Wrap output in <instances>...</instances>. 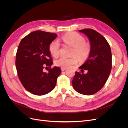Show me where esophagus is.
Returning <instances> with one entry per match:
<instances>
[{"mask_svg":"<svg viewBox=\"0 0 128 128\" xmlns=\"http://www.w3.org/2000/svg\"><path fill=\"white\" fill-rule=\"evenodd\" d=\"M66 69V68H61V71H64V70H65Z\"/></svg>","mask_w":128,"mask_h":128,"instance_id":"obj_1","label":"esophagus"}]
</instances>
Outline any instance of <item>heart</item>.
Wrapping results in <instances>:
<instances>
[{
	"label": "heart",
	"mask_w": 128,
	"mask_h": 128,
	"mask_svg": "<svg viewBox=\"0 0 128 128\" xmlns=\"http://www.w3.org/2000/svg\"><path fill=\"white\" fill-rule=\"evenodd\" d=\"M61 40L65 44L72 46L71 55L72 56L69 58L61 56L58 58L54 61L56 65L62 68H67L78 63V57L81 62L88 59L90 53L91 46L88 42H86L83 36L75 32H69L62 36ZM48 49L50 54L53 56H58L60 52L59 41L54 40L49 45Z\"/></svg>",
	"instance_id": "heart-1"
}]
</instances>
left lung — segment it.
I'll return each instance as SVG.
<instances>
[{
	"label": "left lung",
	"instance_id": "left-lung-1",
	"mask_svg": "<svg viewBox=\"0 0 128 128\" xmlns=\"http://www.w3.org/2000/svg\"><path fill=\"white\" fill-rule=\"evenodd\" d=\"M88 38L90 53L85 63L79 67L81 74L75 72L72 80L74 88L80 94L92 95L99 91L106 83L112 69V53L107 40L96 30L84 29L79 30Z\"/></svg>",
	"mask_w": 128,
	"mask_h": 128
}]
</instances>
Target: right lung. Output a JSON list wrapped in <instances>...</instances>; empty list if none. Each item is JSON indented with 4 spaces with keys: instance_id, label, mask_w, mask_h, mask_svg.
<instances>
[{
    "instance_id": "1",
    "label": "right lung",
    "mask_w": 128,
    "mask_h": 128,
    "mask_svg": "<svg viewBox=\"0 0 128 128\" xmlns=\"http://www.w3.org/2000/svg\"><path fill=\"white\" fill-rule=\"evenodd\" d=\"M56 37V34L37 30L19 44L15 60L18 77L24 88L34 94L42 96L51 92L61 72L59 67L51 68L53 62L49 45ZM44 66L50 68L48 73L43 72Z\"/></svg>"
}]
</instances>
